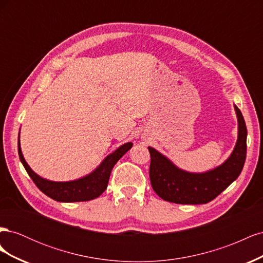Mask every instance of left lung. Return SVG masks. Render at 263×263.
<instances>
[{"mask_svg": "<svg viewBox=\"0 0 263 263\" xmlns=\"http://www.w3.org/2000/svg\"><path fill=\"white\" fill-rule=\"evenodd\" d=\"M235 110L238 118L236 146L227 160L213 170L203 173L184 171L153 147H148L151 186L162 200L177 204H206L239 177L247 155V127L236 105Z\"/></svg>", "mask_w": 263, "mask_h": 263, "instance_id": "1", "label": "left lung"}]
</instances>
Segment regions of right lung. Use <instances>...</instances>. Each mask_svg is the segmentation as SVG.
<instances>
[{
	"mask_svg": "<svg viewBox=\"0 0 263 263\" xmlns=\"http://www.w3.org/2000/svg\"><path fill=\"white\" fill-rule=\"evenodd\" d=\"M132 142H127V144L122 145L114 153L108 155L93 172L81 179L67 182H54L46 180L39 177L37 173L31 170L30 166L27 164L25 159L23 157L20 137L18 156L24 168H25L28 173V176L44 194L58 202H84L97 198L104 192L107 187L113 166L132 148Z\"/></svg>",
	"mask_w": 263,
	"mask_h": 263,
	"instance_id": "1",
	"label": "right lung"
}]
</instances>
